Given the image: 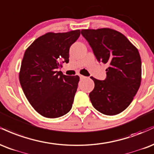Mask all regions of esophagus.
<instances>
[{
  "label": "esophagus",
  "mask_w": 154,
  "mask_h": 154,
  "mask_svg": "<svg viewBox=\"0 0 154 154\" xmlns=\"http://www.w3.org/2000/svg\"><path fill=\"white\" fill-rule=\"evenodd\" d=\"M79 76H80V79H86V78L87 77H86V76H84V75H79Z\"/></svg>",
  "instance_id": "obj_1"
}]
</instances>
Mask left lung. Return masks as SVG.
<instances>
[{"mask_svg":"<svg viewBox=\"0 0 154 154\" xmlns=\"http://www.w3.org/2000/svg\"><path fill=\"white\" fill-rule=\"evenodd\" d=\"M81 34L97 60L109 66L104 81L91 77L95 85L89 94L92 105L106 115L122 112L140 87L141 60L138 50L125 36L111 29H82Z\"/></svg>","mask_w":154,"mask_h":154,"instance_id":"8db88e82","label":"left lung"}]
</instances>
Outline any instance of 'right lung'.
<instances>
[{
	"mask_svg": "<svg viewBox=\"0 0 154 154\" xmlns=\"http://www.w3.org/2000/svg\"><path fill=\"white\" fill-rule=\"evenodd\" d=\"M79 36L80 30L49 32L25 51L20 84L31 105L43 117L57 118L71 109L79 76L63 75L57 70L61 63L69 62L70 48Z\"/></svg>",
	"mask_w": 154,
	"mask_h": 154,
	"instance_id": "1",
	"label": "right lung"
}]
</instances>
